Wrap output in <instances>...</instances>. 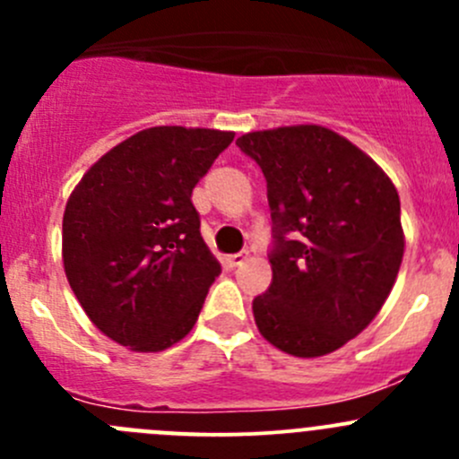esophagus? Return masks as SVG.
Listing matches in <instances>:
<instances>
[{
    "mask_svg": "<svg viewBox=\"0 0 459 459\" xmlns=\"http://www.w3.org/2000/svg\"><path fill=\"white\" fill-rule=\"evenodd\" d=\"M247 257L248 253H235V255L226 257V264H229V266H239L242 262H247Z\"/></svg>",
    "mask_w": 459,
    "mask_h": 459,
    "instance_id": "34e87169",
    "label": "esophagus"
}]
</instances>
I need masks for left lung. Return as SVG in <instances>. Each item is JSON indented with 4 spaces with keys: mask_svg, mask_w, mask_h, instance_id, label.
Wrapping results in <instances>:
<instances>
[{
    "mask_svg": "<svg viewBox=\"0 0 459 459\" xmlns=\"http://www.w3.org/2000/svg\"><path fill=\"white\" fill-rule=\"evenodd\" d=\"M262 169L275 248L253 299L264 340L295 358L342 349L373 322L404 257L395 184L353 142L317 124L247 133Z\"/></svg>",
    "mask_w": 459,
    "mask_h": 459,
    "instance_id": "left-lung-1",
    "label": "left lung"
}]
</instances>
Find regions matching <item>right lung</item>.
I'll return each instance as SVG.
<instances>
[{
    "mask_svg": "<svg viewBox=\"0 0 459 459\" xmlns=\"http://www.w3.org/2000/svg\"><path fill=\"white\" fill-rule=\"evenodd\" d=\"M233 131L152 126L101 155L73 188L62 224L68 284L117 344L157 353L191 333L221 273L191 195Z\"/></svg>",
    "mask_w": 459,
    "mask_h": 459,
    "instance_id": "1",
    "label": "right lung"
}]
</instances>
